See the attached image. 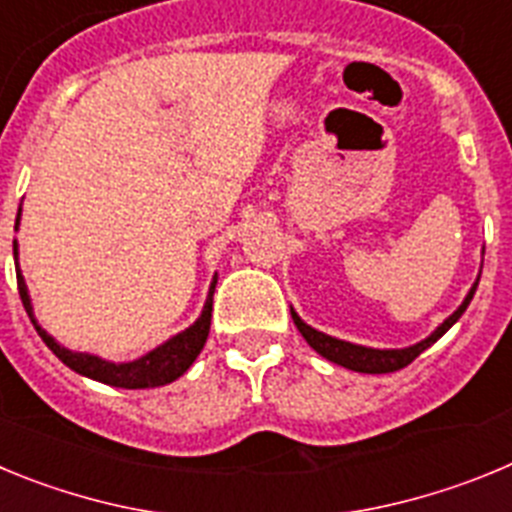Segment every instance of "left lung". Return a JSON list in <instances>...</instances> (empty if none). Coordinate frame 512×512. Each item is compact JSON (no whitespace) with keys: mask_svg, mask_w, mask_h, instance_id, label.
Listing matches in <instances>:
<instances>
[{"mask_svg":"<svg viewBox=\"0 0 512 512\" xmlns=\"http://www.w3.org/2000/svg\"><path fill=\"white\" fill-rule=\"evenodd\" d=\"M477 284H479V279L474 282V287L469 289V295L464 297V302H461L459 310H456L454 315H449V318L443 320V323L438 325L431 336L425 338V341L415 343V346H410V348L379 351V348L356 346V343L338 341V338L325 336V333H320V330L310 328L307 323H302L300 315H297L295 310H292V320H295V325H297V330L302 333V338H305V341L310 343V346L315 348L320 356H325L328 361H333V364H341V366H346V369H351V372H361V374H390V372H397V369H405L408 364H413V361L423 354L425 348L431 346V343H436L438 338H441L443 333H446V330H449L451 325H454L456 320L464 315V310H467L469 302H472L474 292H477Z\"/></svg>","mask_w":512,"mask_h":512,"instance_id":"obj_1","label":"left lung"}]
</instances>
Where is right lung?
<instances>
[{
  "mask_svg": "<svg viewBox=\"0 0 512 512\" xmlns=\"http://www.w3.org/2000/svg\"><path fill=\"white\" fill-rule=\"evenodd\" d=\"M20 220V215H17ZM17 228V223H15ZM15 261H17V241H15ZM217 282V279H215ZM215 282L210 287V295H207L205 310L197 318V323L189 325L184 333L174 336L171 341H166L164 346L153 348L151 354H146L143 359L130 361V364H112V361H104L99 356L92 354H76L69 348L58 346L33 318V305H30V297H27L25 279H22L20 269H17V289H20V300L25 305L27 315L33 320L38 336L43 338V343L51 348L53 354L63 361V364L74 369V372L84 374L89 379H97V382L112 384V387H125V390H146V387H161V384H169L174 379L182 377L189 366L194 364V359L200 356L202 346H205L207 336H210V318H212V292H215Z\"/></svg>",
  "mask_w": 512,
  "mask_h": 512,
  "instance_id": "1",
  "label": "right lung"
}]
</instances>
